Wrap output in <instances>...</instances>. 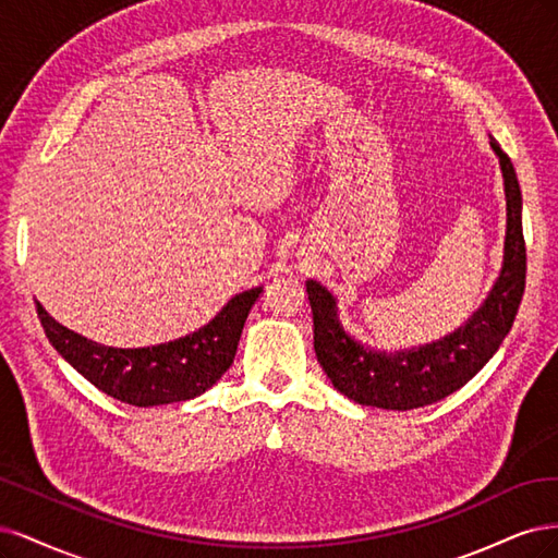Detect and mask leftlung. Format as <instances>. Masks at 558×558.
<instances>
[{"label":"left lung","mask_w":558,"mask_h":558,"mask_svg":"<svg viewBox=\"0 0 558 558\" xmlns=\"http://www.w3.org/2000/svg\"><path fill=\"white\" fill-rule=\"evenodd\" d=\"M498 155L508 202L506 255L489 296L463 327L436 343L401 352H377L345 333L336 313V299L315 280L305 282L315 354L331 385L359 405L415 410L461 389L489 362L512 329L526 284V245L521 231V192L510 157L492 138Z\"/></svg>","instance_id":"1"}]
</instances>
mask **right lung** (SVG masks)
Listing matches in <instances>:
<instances>
[{
	"mask_svg": "<svg viewBox=\"0 0 558 558\" xmlns=\"http://www.w3.org/2000/svg\"><path fill=\"white\" fill-rule=\"evenodd\" d=\"M262 287L233 296L206 327L153 348L99 345L52 319L37 301L41 327L66 362L109 397L136 408L202 397L229 371Z\"/></svg>",
	"mask_w": 558,
	"mask_h": 558,
	"instance_id": "add662e5",
	"label": "right lung"
}]
</instances>
